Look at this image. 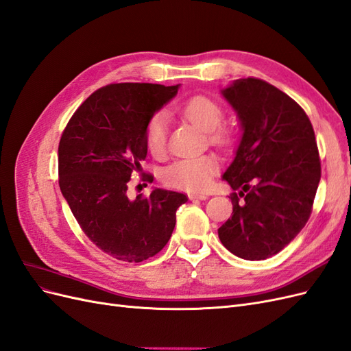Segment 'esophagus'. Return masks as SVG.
Segmentation results:
<instances>
[{"label":"esophagus","mask_w":351,"mask_h":351,"mask_svg":"<svg viewBox=\"0 0 351 351\" xmlns=\"http://www.w3.org/2000/svg\"><path fill=\"white\" fill-rule=\"evenodd\" d=\"M190 200H205L208 199V195L205 193H189Z\"/></svg>","instance_id":"esophagus-1"}]
</instances>
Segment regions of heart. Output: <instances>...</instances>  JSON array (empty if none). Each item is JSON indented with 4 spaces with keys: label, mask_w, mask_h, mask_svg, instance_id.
Listing matches in <instances>:
<instances>
[{
    "label": "heart",
    "mask_w": 351,
    "mask_h": 351,
    "mask_svg": "<svg viewBox=\"0 0 351 351\" xmlns=\"http://www.w3.org/2000/svg\"><path fill=\"white\" fill-rule=\"evenodd\" d=\"M182 112L187 120L200 127L202 130L209 132L210 141L214 143L227 145L230 142L228 132L219 129V124L224 119V112L215 101L206 97H195L183 105ZM167 132L168 115L164 111H159L147 121L145 130L146 146L154 155H161L164 152ZM218 168L219 162L214 155L183 158L165 169L164 180L167 184L174 187L204 190L209 186Z\"/></svg>",
    "instance_id": "b5f03b06"
}]
</instances>
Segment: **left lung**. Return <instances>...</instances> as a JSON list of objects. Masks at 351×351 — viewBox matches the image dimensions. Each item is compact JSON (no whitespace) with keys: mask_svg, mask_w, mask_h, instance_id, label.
Masks as SVG:
<instances>
[{"mask_svg":"<svg viewBox=\"0 0 351 351\" xmlns=\"http://www.w3.org/2000/svg\"><path fill=\"white\" fill-rule=\"evenodd\" d=\"M221 95L241 136L222 174L237 193L218 237L236 256L263 261L281 252L311 217L321 180L315 132L300 105L263 80H234Z\"/></svg>","mask_w":351,"mask_h":351,"instance_id":"1","label":"left lung"}]
</instances>
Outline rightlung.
I'll return each instance as SVG.
<instances>
[{"label": "right lung", "mask_w": 351, "mask_h": 351, "mask_svg": "<svg viewBox=\"0 0 351 351\" xmlns=\"http://www.w3.org/2000/svg\"><path fill=\"white\" fill-rule=\"evenodd\" d=\"M180 89L152 83L108 84L73 114L58 146L61 193L83 232L110 256L142 262L173 234L176 210L187 196L154 189L127 196L133 171L142 169L147 121Z\"/></svg>", "instance_id": "add662e5"}]
</instances>
